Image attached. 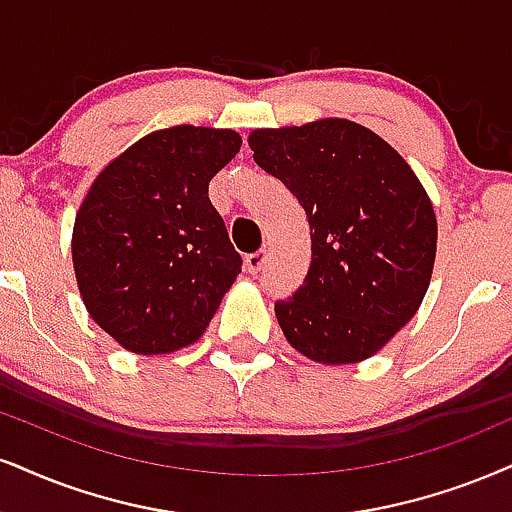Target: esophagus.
<instances>
[{
    "label": "esophagus",
    "mask_w": 512,
    "mask_h": 512,
    "mask_svg": "<svg viewBox=\"0 0 512 512\" xmlns=\"http://www.w3.org/2000/svg\"><path fill=\"white\" fill-rule=\"evenodd\" d=\"M263 263H266V251H263V249H258V251H254V254L244 256V268H246V273H251V275H256L258 270L263 268Z\"/></svg>",
    "instance_id": "1"
}]
</instances>
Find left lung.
Listing matches in <instances>:
<instances>
[{
	"instance_id": "1",
	"label": "left lung",
	"mask_w": 512,
	"mask_h": 512,
	"mask_svg": "<svg viewBox=\"0 0 512 512\" xmlns=\"http://www.w3.org/2000/svg\"><path fill=\"white\" fill-rule=\"evenodd\" d=\"M249 147L311 225L304 285L275 304L287 342L315 363L365 361L430 287L437 216L425 187L391 144L346 118L254 130Z\"/></svg>"
}]
</instances>
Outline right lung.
<instances>
[{"label":"right lung","instance_id":"add662e5","mask_svg":"<svg viewBox=\"0 0 512 512\" xmlns=\"http://www.w3.org/2000/svg\"><path fill=\"white\" fill-rule=\"evenodd\" d=\"M235 130H156L113 159L78 208L73 268L87 313L123 349L173 353L206 332L242 258L208 199Z\"/></svg>","mask_w":512,"mask_h":512}]
</instances>
